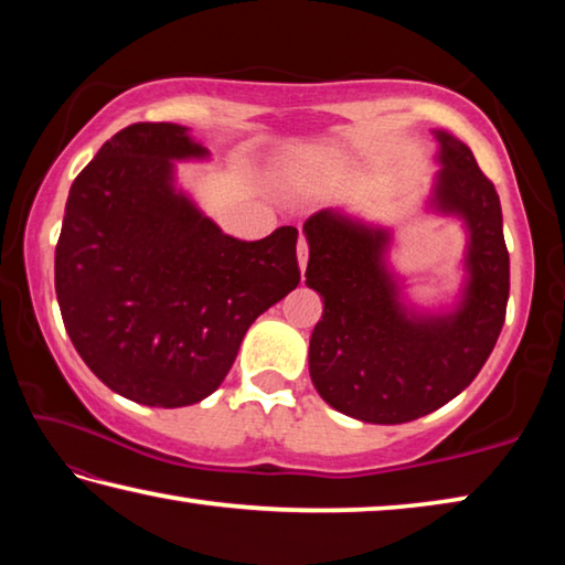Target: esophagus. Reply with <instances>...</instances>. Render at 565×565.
I'll return each mask as SVG.
<instances>
[{
  "instance_id": "1",
  "label": "esophagus",
  "mask_w": 565,
  "mask_h": 565,
  "mask_svg": "<svg viewBox=\"0 0 565 565\" xmlns=\"http://www.w3.org/2000/svg\"><path fill=\"white\" fill-rule=\"evenodd\" d=\"M306 262H309V246H306V238L301 236L299 238V269H301V274L306 269Z\"/></svg>"
}]
</instances>
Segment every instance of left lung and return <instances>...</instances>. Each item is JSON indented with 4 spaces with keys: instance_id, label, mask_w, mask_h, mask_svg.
<instances>
[{
    "instance_id": "1",
    "label": "left lung",
    "mask_w": 565,
    "mask_h": 565,
    "mask_svg": "<svg viewBox=\"0 0 565 565\" xmlns=\"http://www.w3.org/2000/svg\"><path fill=\"white\" fill-rule=\"evenodd\" d=\"M436 164L424 214L456 218L466 234L454 296L420 303L394 262V226L347 206L303 224L306 286L323 301L309 343L313 388L363 424H406L456 398L499 341L509 303V252L495 186L473 151L431 129Z\"/></svg>"
}]
</instances>
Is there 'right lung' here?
<instances>
[{"label":"right lung","instance_id":"right-lung-1","mask_svg":"<svg viewBox=\"0 0 565 565\" xmlns=\"http://www.w3.org/2000/svg\"><path fill=\"white\" fill-rule=\"evenodd\" d=\"M212 161L181 124L139 121L74 179L54 286L74 349L114 394L191 406L222 386L248 327L301 281L294 226L259 242L222 232L181 186Z\"/></svg>","mask_w":565,"mask_h":565}]
</instances>
